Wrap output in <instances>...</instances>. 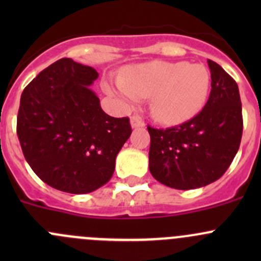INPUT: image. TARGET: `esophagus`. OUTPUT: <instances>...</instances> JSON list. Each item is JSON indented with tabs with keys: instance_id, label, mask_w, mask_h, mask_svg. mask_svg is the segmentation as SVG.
<instances>
[{
	"instance_id": "1",
	"label": "esophagus",
	"mask_w": 261,
	"mask_h": 261,
	"mask_svg": "<svg viewBox=\"0 0 261 261\" xmlns=\"http://www.w3.org/2000/svg\"><path fill=\"white\" fill-rule=\"evenodd\" d=\"M130 122H131V126H133L134 128L144 127V126H145L144 121L141 120V118L139 117V116H133V117H131V120H130Z\"/></svg>"
}]
</instances>
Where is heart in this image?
<instances>
[{
	"label": "heart",
	"mask_w": 261,
	"mask_h": 261,
	"mask_svg": "<svg viewBox=\"0 0 261 261\" xmlns=\"http://www.w3.org/2000/svg\"><path fill=\"white\" fill-rule=\"evenodd\" d=\"M105 89L128 105L151 98L152 116L160 122L175 125L203 109L211 89V74L202 64L150 62L130 68L125 78L106 81Z\"/></svg>",
	"instance_id": "heart-1"
}]
</instances>
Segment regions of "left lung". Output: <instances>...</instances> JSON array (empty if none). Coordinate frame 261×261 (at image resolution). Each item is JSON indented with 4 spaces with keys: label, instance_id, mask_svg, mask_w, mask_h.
Here are the masks:
<instances>
[{
    "label": "left lung",
    "instance_id": "obj_1",
    "mask_svg": "<svg viewBox=\"0 0 261 261\" xmlns=\"http://www.w3.org/2000/svg\"><path fill=\"white\" fill-rule=\"evenodd\" d=\"M211 93L202 111L168 128L147 126L149 169L170 188L194 189L213 183L232 163L243 136V110L235 80L221 65L207 60Z\"/></svg>",
    "mask_w": 261,
    "mask_h": 261
}]
</instances>
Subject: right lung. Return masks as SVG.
<instances>
[{"mask_svg":"<svg viewBox=\"0 0 261 261\" xmlns=\"http://www.w3.org/2000/svg\"><path fill=\"white\" fill-rule=\"evenodd\" d=\"M98 73L69 58L53 63L23 89L17 136L26 162L44 183L73 194L111 179L131 135L128 117L103 112L89 88Z\"/></svg>","mask_w":261,"mask_h":261,"instance_id":"right-lung-1","label":"right lung"}]
</instances>
